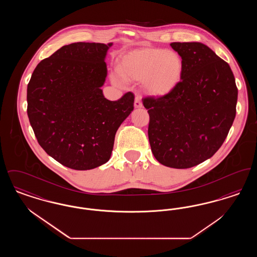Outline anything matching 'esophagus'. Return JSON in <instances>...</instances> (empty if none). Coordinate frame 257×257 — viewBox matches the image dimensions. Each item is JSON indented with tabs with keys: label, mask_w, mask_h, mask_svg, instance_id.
I'll list each match as a JSON object with an SVG mask.
<instances>
[{
	"label": "esophagus",
	"mask_w": 257,
	"mask_h": 257,
	"mask_svg": "<svg viewBox=\"0 0 257 257\" xmlns=\"http://www.w3.org/2000/svg\"><path fill=\"white\" fill-rule=\"evenodd\" d=\"M135 108H142L143 103H142V96L140 94H136L134 102Z\"/></svg>",
	"instance_id": "1"
}]
</instances>
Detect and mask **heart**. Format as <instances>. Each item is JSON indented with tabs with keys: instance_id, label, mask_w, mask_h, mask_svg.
<instances>
[{
	"instance_id": "b5f03b06",
	"label": "heart",
	"mask_w": 257,
	"mask_h": 257,
	"mask_svg": "<svg viewBox=\"0 0 257 257\" xmlns=\"http://www.w3.org/2000/svg\"><path fill=\"white\" fill-rule=\"evenodd\" d=\"M183 69V60L177 52L160 48L134 51L125 56L118 66L122 78L144 81L145 89L155 96H164L173 90L181 81ZM122 78L114 75V84L122 86Z\"/></svg>"
}]
</instances>
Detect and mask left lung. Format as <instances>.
<instances>
[{"mask_svg":"<svg viewBox=\"0 0 257 257\" xmlns=\"http://www.w3.org/2000/svg\"><path fill=\"white\" fill-rule=\"evenodd\" d=\"M182 58L181 81L170 93L148 96L151 151L164 166L189 169L221 147L236 115L238 89L227 62L199 42H172Z\"/></svg>","mask_w":257,"mask_h":257,"instance_id":"1","label":"left lung"}]
</instances>
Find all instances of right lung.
<instances>
[{"label":"right lung","instance_id":"add662e5","mask_svg":"<svg viewBox=\"0 0 257 257\" xmlns=\"http://www.w3.org/2000/svg\"><path fill=\"white\" fill-rule=\"evenodd\" d=\"M112 43L76 42L37 64L27 88V112L39 146L77 171L110 160L115 133L134 109V94L104 97L105 58Z\"/></svg>","mask_w":257,"mask_h":257}]
</instances>
